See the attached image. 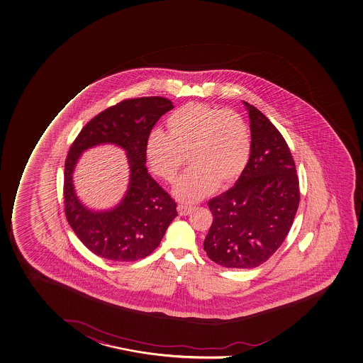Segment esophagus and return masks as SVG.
<instances>
[{
  "label": "esophagus",
  "instance_id": "34e87169",
  "mask_svg": "<svg viewBox=\"0 0 363 363\" xmlns=\"http://www.w3.org/2000/svg\"><path fill=\"white\" fill-rule=\"evenodd\" d=\"M191 208H193L189 206V205L179 204L177 206V211H179V215H181V216H187V215L191 213Z\"/></svg>",
  "mask_w": 363,
  "mask_h": 363
}]
</instances>
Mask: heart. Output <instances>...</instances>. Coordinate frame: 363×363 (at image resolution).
Masks as SVG:
<instances>
[{
  "label": "heart",
  "instance_id": "1",
  "mask_svg": "<svg viewBox=\"0 0 363 363\" xmlns=\"http://www.w3.org/2000/svg\"><path fill=\"white\" fill-rule=\"evenodd\" d=\"M167 134L152 131L146 157L152 172L172 182L186 164L191 167L175 186L184 201L201 199L217 186L240 177L251 155V130L241 114L206 104H187L165 119Z\"/></svg>",
  "mask_w": 363,
  "mask_h": 363
}]
</instances>
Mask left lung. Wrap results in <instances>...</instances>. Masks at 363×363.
Here are the masks:
<instances>
[{"label":"left lung","mask_w":363,"mask_h":363,"mask_svg":"<svg viewBox=\"0 0 363 363\" xmlns=\"http://www.w3.org/2000/svg\"><path fill=\"white\" fill-rule=\"evenodd\" d=\"M249 111L251 155L234 187L208 201L213 220L204 240L208 258L225 268L250 269L273 256L294 223L301 193L284 136L261 111Z\"/></svg>","instance_id":"1"}]
</instances>
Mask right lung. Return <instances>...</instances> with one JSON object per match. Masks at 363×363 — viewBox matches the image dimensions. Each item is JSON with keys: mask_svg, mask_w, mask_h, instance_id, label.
<instances>
[{"mask_svg": "<svg viewBox=\"0 0 363 363\" xmlns=\"http://www.w3.org/2000/svg\"><path fill=\"white\" fill-rule=\"evenodd\" d=\"M172 108V102L162 96L126 99L86 123L69 147L64 172L66 220L96 256L116 262L143 259L158 247L177 216L175 200L152 179L145 165L152 128ZM100 143H114L126 150L131 182L117 208L94 213L84 208L74 194L72 172L81 152Z\"/></svg>", "mask_w": 363, "mask_h": 363, "instance_id": "add662e5", "label": "right lung"}]
</instances>
